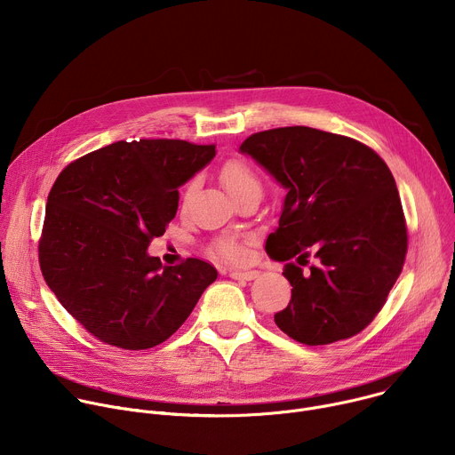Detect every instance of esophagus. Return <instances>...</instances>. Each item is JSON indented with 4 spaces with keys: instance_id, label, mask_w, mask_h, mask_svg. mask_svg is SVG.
Here are the masks:
<instances>
[{
    "instance_id": "1",
    "label": "esophagus",
    "mask_w": 455,
    "mask_h": 455,
    "mask_svg": "<svg viewBox=\"0 0 455 455\" xmlns=\"http://www.w3.org/2000/svg\"><path fill=\"white\" fill-rule=\"evenodd\" d=\"M232 279H239V281H251L255 277H259L257 270H230L228 274Z\"/></svg>"
}]
</instances>
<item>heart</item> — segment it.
<instances>
[{
	"instance_id": "b5f03b06",
	"label": "heart",
	"mask_w": 455,
	"mask_h": 455,
	"mask_svg": "<svg viewBox=\"0 0 455 455\" xmlns=\"http://www.w3.org/2000/svg\"><path fill=\"white\" fill-rule=\"evenodd\" d=\"M221 180H223V185L227 187V190H228V194H230L232 198L239 196L241 192H244L248 188H255V187L261 188V183H259V178L255 176L253 169L246 162H243V160H230V162H227L223 165V169H221ZM216 251L220 255L227 257L228 261H241V259L244 257L243 248L237 243L230 241V239L221 241L218 244Z\"/></svg>"
}]
</instances>
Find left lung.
Segmentation results:
<instances>
[{"label": "left lung", "instance_id": "1", "mask_svg": "<svg viewBox=\"0 0 455 455\" xmlns=\"http://www.w3.org/2000/svg\"><path fill=\"white\" fill-rule=\"evenodd\" d=\"M239 153L283 188L279 228L267 239L274 261L288 263L291 300L275 313L281 331L326 346L360 333L402 274L407 227L393 172L367 146L293 125L248 137ZM309 251L317 267L302 275Z\"/></svg>", "mask_w": 455, "mask_h": 455}]
</instances>
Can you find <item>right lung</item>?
Returning a JSON list of instances; mask_svg holds the SVG:
<instances>
[{
	"label": "right lung",
	"instance_id": "1",
	"mask_svg": "<svg viewBox=\"0 0 455 455\" xmlns=\"http://www.w3.org/2000/svg\"><path fill=\"white\" fill-rule=\"evenodd\" d=\"M214 156V146L185 140H120L57 176L39 241L41 272L100 342L132 351L165 342L218 279L200 259L164 267L148 251L176 216L178 188Z\"/></svg>",
	"mask_w": 455,
	"mask_h": 455
}]
</instances>
